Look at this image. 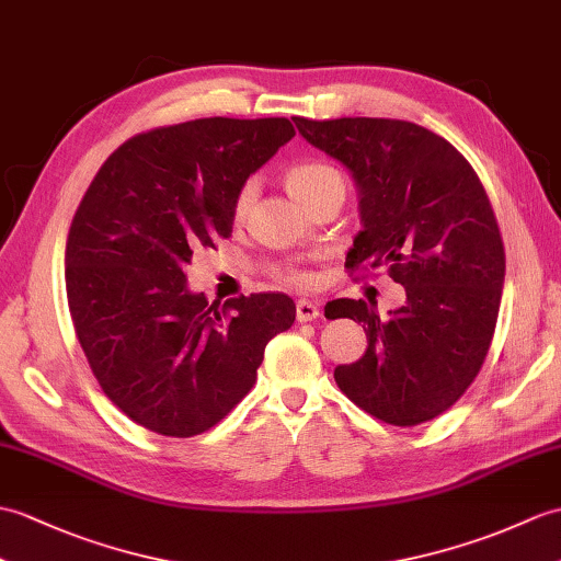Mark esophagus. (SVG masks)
<instances>
[{
    "mask_svg": "<svg viewBox=\"0 0 561 561\" xmlns=\"http://www.w3.org/2000/svg\"><path fill=\"white\" fill-rule=\"evenodd\" d=\"M316 318H320V308L312 301H306V298H301V301L296 304V320L298 322H310Z\"/></svg>",
    "mask_w": 561,
    "mask_h": 561,
    "instance_id": "obj_1",
    "label": "esophagus"
}]
</instances>
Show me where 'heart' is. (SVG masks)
<instances>
[{"instance_id":"b5f03b06","label":"heart","mask_w":561,"mask_h":561,"mask_svg":"<svg viewBox=\"0 0 561 561\" xmlns=\"http://www.w3.org/2000/svg\"><path fill=\"white\" fill-rule=\"evenodd\" d=\"M334 184H344L342 174L336 172L334 167L322 164V162H304V164L291 167L289 172H286V188H289V193L301 205L310 201L316 193H320L322 188L334 186ZM251 201H253V184H245L237 195V203H233V213H237V217L245 215V210L251 207ZM289 282L306 286L310 277L306 272H291Z\"/></svg>"}]
</instances>
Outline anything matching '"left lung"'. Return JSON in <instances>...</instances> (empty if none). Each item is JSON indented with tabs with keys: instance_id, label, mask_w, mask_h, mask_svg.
<instances>
[{
	"instance_id": "left-lung-1",
	"label": "left lung",
	"mask_w": 561,
	"mask_h": 561,
	"mask_svg": "<svg viewBox=\"0 0 561 561\" xmlns=\"http://www.w3.org/2000/svg\"><path fill=\"white\" fill-rule=\"evenodd\" d=\"M294 124L356 184L363 229L346 267L387 265L407 289V304L387 318L354 298L332 304V320L363 322L368 336L363 358L336 366L334 380L385 423L433 421L476 380L497 324L504 245L488 193L463 154L419 124L370 116H294Z\"/></svg>"
}]
</instances>
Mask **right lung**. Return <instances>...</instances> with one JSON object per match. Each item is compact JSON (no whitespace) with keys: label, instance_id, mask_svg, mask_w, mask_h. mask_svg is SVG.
Wrapping results in <instances>:
<instances>
[{"label":"right lung","instance_id":"add662e5","mask_svg":"<svg viewBox=\"0 0 561 561\" xmlns=\"http://www.w3.org/2000/svg\"><path fill=\"white\" fill-rule=\"evenodd\" d=\"M294 136L284 116L152 128L110 154L78 205L67 239L76 336L102 392L152 433L217 425L296 320L286 294L219 308L184 275L193 251L231 237L239 191Z\"/></svg>","mask_w":561,"mask_h":561}]
</instances>
